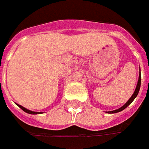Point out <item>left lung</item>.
<instances>
[{
    "mask_svg": "<svg viewBox=\"0 0 149 149\" xmlns=\"http://www.w3.org/2000/svg\"><path fill=\"white\" fill-rule=\"evenodd\" d=\"M140 86H141V70H140V68H139V80H138V83H137V87L135 88V91H134V93L131 96V97L128 99V101L123 106V107H119L118 109H116V110H113V111H110V112H107V113H119L121 111H123V109H125L127 106H129L132 102H133V101L136 98V97L138 96V94H139V89H140Z\"/></svg>",
    "mask_w": 149,
    "mask_h": 149,
    "instance_id": "left-lung-1",
    "label": "left lung"
}]
</instances>
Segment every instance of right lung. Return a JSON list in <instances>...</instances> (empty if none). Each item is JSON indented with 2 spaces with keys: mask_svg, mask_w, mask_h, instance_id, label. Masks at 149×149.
<instances>
[{
  "mask_svg": "<svg viewBox=\"0 0 149 149\" xmlns=\"http://www.w3.org/2000/svg\"><path fill=\"white\" fill-rule=\"evenodd\" d=\"M18 107H20L21 109H22L24 112H26V113H29V114H40V113H42V112H33V111H31V110H28V109H26V107H22V106H21V105H19V104H16Z\"/></svg>",
  "mask_w": 149,
  "mask_h": 149,
  "instance_id": "1",
  "label": "right lung"
}]
</instances>
